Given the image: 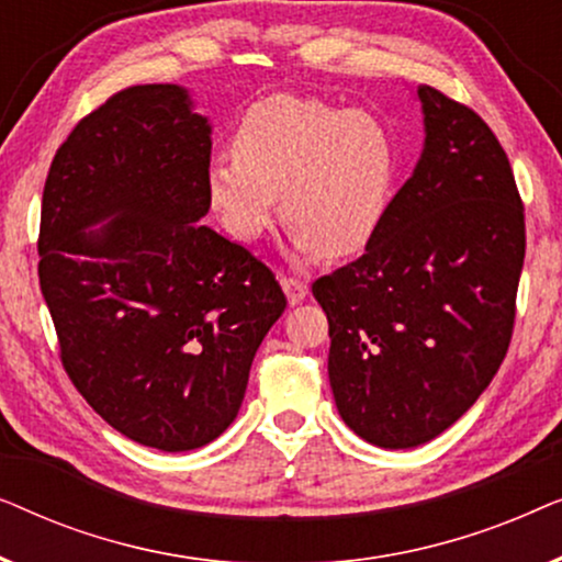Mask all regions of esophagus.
<instances>
[{"label":"esophagus","mask_w":562,"mask_h":562,"mask_svg":"<svg viewBox=\"0 0 562 562\" xmlns=\"http://www.w3.org/2000/svg\"><path fill=\"white\" fill-rule=\"evenodd\" d=\"M281 286L286 291L289 304H302L306 294H310V286H306L304 281L294 279V276H281Z\"/></svg>","instance_id":"34e87169"}]
</instances>
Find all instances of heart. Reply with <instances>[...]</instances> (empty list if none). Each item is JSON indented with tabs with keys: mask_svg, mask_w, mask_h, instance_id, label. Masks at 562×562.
<instances>
[{
	"mask_svg": "<svg viewBox=\"0 0 562 562\" xmlns=\"http://www.w3.org/2000/svg\"><path fill=\"white\" fill-rule=\"evenodd\" d=\"M396 153L373 114L317 97L271 94L250 104L233 133V156L206 168V199L237 243L271 227L276 194L299 252L350 258L386 220Z\"/></svg>",
	"mask_w": 562,
	"mask_h": 562,
	"instance_id": "1",
	"label": "heart"
}]
</instances>
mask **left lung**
Wrapping results in <instances>:
<instances>
[{
	"label": "left lung",
	"mask_w": 562,
	"mask_h": 562,
	"mask_svg": "<svg viewBox=\"0 0 562 562\" xmlns=\"http://www.w3.org/2000/svg\"><path fill=\"white\" fill-rule=\"evenodd\" d=\"M425 150L366 252L312 283L329 322L340 417L379 448L458 422L509 350L525 204L509 158L471 106L417 89Z\"/></svg>",
	"instance_id": "1"
}]
</instances>
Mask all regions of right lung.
<instances>
[{
    "instance_id": "right-lung-1",
    "label": "right lung",
    "mask_w": 562,
    "mask_h": 562,
    "mask_svg": "<svg viewBox=\"0 0 562 562\" xmlns=\"http://www.w3.org/2000/svg\"><path fill=\"white\" fill-rule=\"evenodd\" d=\"M210 133L176 83L122 89L79 120L43 189L37 276L60 363L106 425L166 452L233 425L286 310L263 260L196 225Z\"/></svg>"
}]
</instances>
